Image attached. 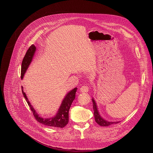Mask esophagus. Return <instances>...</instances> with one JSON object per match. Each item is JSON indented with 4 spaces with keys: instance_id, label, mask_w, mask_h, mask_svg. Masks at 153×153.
<instances>
[{
    "instance_id": "obj_1",
    "label": "esophagus",
    "mask_w": 153,
    "mask_h": 153,
    "mask_svg": "<svg viewBox=\"0 0 153 153\" xmlns=\"http://www.w3.org/2000/svg\"><path fill=\"white\" fill-rule=\"evenodd\" d=\"M89 91V88L86 86H83L80 88V91L81 93H88Z\"/></svg>"
}]
</instances>
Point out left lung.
<instances>
[{
  "label": "left lung",
  "mask_w": 153,
  "mask_h": 153,
  "mask_svg": "<svg viewBox=\"0 0 153 153\" xmlns=\"http://www.w3.org/2000/svg\"><path fill=\"white\" fill-rule=\"evenodd\" d=\"M92 102H93V110H94V119L95 121L97 122V124H99L100 126H108L110 125L114 124V123H117L119 122V121L117 122H111V121H108L103 119L100 114L99 110H98V108L97 103L94 99V98L92 99Z\"/></svg>",
  "instance_id": "1"
}]
</instances>
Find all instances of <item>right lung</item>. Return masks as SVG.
I'll return each instance as SVG.
<instances>
[{
	"label": "right lung",
	"instance_id": "right-lung-1",
	"mask_svg": "<svg viewBox=\"0 0 153 153\" xmlns=\"http://www.w3.org/2000/svg\"><path fill=\"white\" fill-rule=\"evenodd\" d=\"M36 51V47L34 45H32L27 51L24 59L22 62L21 67V79L22 80L24 75L28 70L30 65L31 64L34 54ZM22 91L24 95V98L25 99L27 102L28 103L31 110L32 111L34 116L36 119L40 123L49 126L57 127V128H63L65 125H67L69 120V110L71 107V105L75 99L76 93L77 91V88L70 91L64 97L62 103L58 109V111L56 113V115L51 117L43 118L34 110L33 106L31 105L30 102L27 98L26 93L24 92V87L22 86Z\"/></svg>",
	"mask_w": 153,
	"mask_h": 153
}]
</instances>
